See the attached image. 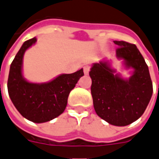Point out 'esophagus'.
Segmentation results:
<instances>
[{"instance_id": "esophagus-1", "label": "esophagus", "mask_w": 159, "mask_h": 159, "mask_svg": "<svg viewBox=\"0 0 159 159\" xmlns=\"http://www.w3.org/2000/svg\"><path fill=\"white\" fill-rule=\"evenodd\" d=\"M89 70H90V67L89 66L85 65V66L84 67V73L85 74V75H88V74H89Z\"/></svg>"}]
</instances>
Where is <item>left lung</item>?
I'll return each mask as SVG.
<instances>
[{"mask_svg": "<svg viewBox=\"0 0 159 159\" xmlns=\"http://www.w3.org/2000/svg\"><path fill=\"white\" fill-rule=\"evenodd\" d=\"M118 47L116 57L134 72L123 80L110 68L107 62L93 64L89 71L92 80L91 95L95 111L101 119L114 126L132 123L143 115L152 95L148 67L135 44L114 41Z\"/></svg>", "mask_w": 159, "mask_h": 159, "instance_id": "1", "label": "left lung"}]
</instances>
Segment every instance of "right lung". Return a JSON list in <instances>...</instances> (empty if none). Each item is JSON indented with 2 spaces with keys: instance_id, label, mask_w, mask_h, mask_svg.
Segmentation results:
<instances>
[{
  "instance_id": "right-lung-1",
  "label": "right lung",
  "mask_w": 159,
  "mask_h": 159,
  "mask_svg": "<svg viewBox=\"0 0 159 159\" xmlns=\"http://www.w3.org/2000/svg\"><path fill=\"white\" fill-rule=\"evenodd\" d=\"M37 42L33 38L24 42L11 64L7 80L8 94L13 105L23 117L35 123L54 119L64 111L70 91L80 77L83 69L64 74L48 83H30L21 74L25 51Z\"/></svg>"
}]
</instances>
